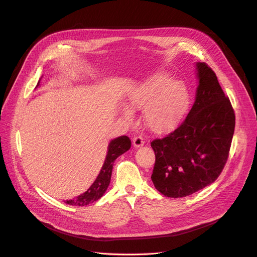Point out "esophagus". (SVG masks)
<instances>
[{
	"label": "esophagus",
	"instance_id": "1",
	"mask_svg": "<svg viewBox=\"0 0 257 257\" xmlns=\"http://www.w3.org/2000/svg\"><path fill=\"white\" fill-rule=\"evenodd\" d=\"M144 144H145V141H144L142 136H134V138H133V145H134L135 148H140V147L144 146Z\"/></svg>",
	"mask_w": 257,
	"mask_h": 257
}]
</instances>
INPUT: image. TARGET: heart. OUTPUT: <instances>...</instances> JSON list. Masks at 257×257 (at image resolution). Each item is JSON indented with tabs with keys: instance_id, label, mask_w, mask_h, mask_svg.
Returning <instances> with one entry per match:
<instances>
[{
	"instance_id": "1",
	"label": "heart",
	"mask_w": 257,
	"mask_h": 257,
	"mask_svg": "<svg viewBox=\"0 0 257 257\" xmlns=\"http://www.w3.org/2000/svg\"><path fill=\"white\" fill-rule=\"evenodd\" d=\"M129 104L132 109L144 108V122L151 131L163 133L181 122L189 105V93L183 82L158 73L133 90ZM123 115L127 121L133 118L129 108L124 109Z\"/></svg>"
}]
</instances>
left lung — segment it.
I'll use <instances>...</instances> for the list:
<instances>
[{
  "mask_svg": "<svg viewBox=\"0 0 257 257\" xmlns=\"http://www.w3.org/2000/svg\"><path fill=\"white\" fill-rule=\"evenodd\" d=\"M198 87L195 102L183 123L161 140H154L152 181L167 197L191 195L214 183L229 155L235 126L230 101L215 72L196 63Z\"/></svg>",
  "mask_w": 257,
  "mask_h": 257,
  "instance_id": "1",
  "label": "left lung"
}]
</instances>
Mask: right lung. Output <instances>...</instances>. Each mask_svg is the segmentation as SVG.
Masks as SVG:
<instances>
[{
  "label": "right lung",
  "mask_w": 257,
  "mask_h": 257,
  "mask_svg": "<svg viewBox=\"0 0 257 257\" xmlns=\"http://www.w3.org/2000/svg\"><path fill=\"white\" fill-rule=\"evenodd\" d=\"M40 81H38L37 85H39ZM131 147V141L128 136H119L117 139L112 140L108 145V151L107 155L104 161L103 166H102L100 173L95 180V182L92 184V186L84 193L80 194L79 196L66 200L65 202L71 206H79L83 207L87 206L89 203H92L96 200H98L100 197H102L107 189V187L110 183L111 178V172L114 160L121 156L122 154L127 152Z\"/></svg>",
  "instance_id": "1"
}]
</instances>
